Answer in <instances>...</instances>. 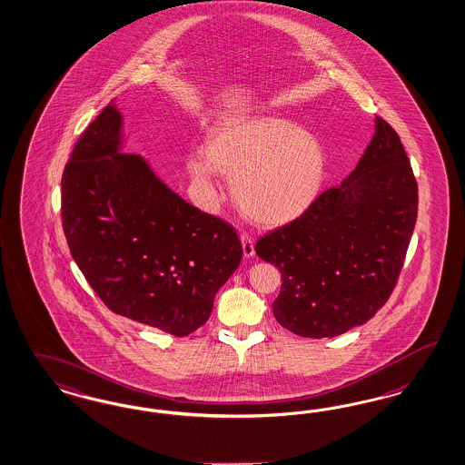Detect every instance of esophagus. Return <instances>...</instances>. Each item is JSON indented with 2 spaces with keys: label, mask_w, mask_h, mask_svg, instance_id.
I'll use <instances>...</instances> for the list:
<instances>
[{
  "label": "esophagus",
  "mask_w": 465,
  "mask_h": 465,
  "mask_svg": "<svg viewBox=\"0 0 465 465\" xmlns=\"http://www.w3.org/2000/svg\"><path fill=\"white\" fill-rule=\"evenodd\" d=\"M242 247H243V256H254V239L249 233H242L241 235Z\"/></svg>",
  "instance_id": "1"
}]
</instances>
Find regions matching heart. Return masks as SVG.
Returning a JSON list of instances; mask_svg holds the SVG:
<instances>
[{
    "mask_svg": "<svg viewBox=\"0 0 465 465\" xmlns=\"http://www.w3.org/2000/svg\"><path fill=\"white\" fill-rule=\"evenodd\" d=\"M187 164L208 191L220 172L232 178L233 197L251 220L280 224L312 203L326 161L311 132L287 118L256 116L213 132L208 151L193 149Z\"/></svg>",
    "mask_w": 465,
    "mask_h": 465,
    "instance_id": "obj_1",
    "label": "heart"
}]
</instances>
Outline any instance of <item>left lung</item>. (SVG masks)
<instances>
[{
  "label": "left lung",
  "mask_w": 465,
  "mask_h": 465,
  "mask_svg": "<svg viewBox=\"0 0 465 465\" xmlns=\"http://www.w3.org/2000/svg\"><path fill=\"white\" fill-rule=\"evenodd\" d=\"M417 203L401 137L376 116L352 173L257 241V256L282 272L276 321L299 337L324 338L371 320L397 287Z\"/></svg>",
  "instance_id": "8db88e82"
}]
</instances>
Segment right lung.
I'll return each instance as SVG.
<instances>
[{"label":"right lung","mask_w":465,"mask_h":465,"mask_svg":"<svg viewBox=\"0 0 465 465\" xmlns=\"http://www.w3.org/2000/svg\"><path fill=\"white\" fill-rule=\"evenodd\" d=\"M120 125L110 103L74 145L62 176L64 237L114 314L187 337L239 268L241 239L172 193L143 158L120 154Z\"/></svg>","instance_id":"1"}]
</instances>
